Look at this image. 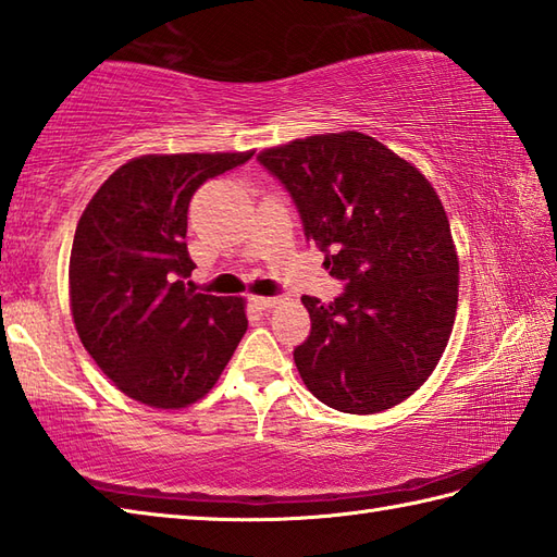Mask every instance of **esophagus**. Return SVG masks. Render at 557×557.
Returning a JSON list of instances; mask_svg holds the SVG:
<instances>
[{
  "mask_svg": "<svg viewBox=\"0 0 557 557\" xmlns=\"http://www.w3.org/2000/svg\"><path fill=\"white\" fill-rule=\"evenodd\" d=\"M251 301L258 306V309H272L277 304V297H251Z\"/></svg>",
  "mask_w": 557,
  "mask_h": 557,
  "instance_id": "esophagus-1",
  "label": "esophagus"
}]
</instances>
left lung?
<instances>
[{
  "mask_svg": "<svg viewBox=\"0 0 557 557\" xmlns=\"http://www.w3.org/2000/svg\"><path fill=\"white\" fill-rule=\"evenodd\" d=\"M258 162L345 282L330 304L301 297L311 335L294 363L306 387L347 413L399 405L433 373L455 325L459 263L441 198L417 168L357 132L292 140Z\"/></svg>",
  "mask_w": 557,
  "mask_h": 557,
  "instance_id": "left-lung-1",
  "label": "left lung"
}]
</instances>
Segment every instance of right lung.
<instances>
[{"mask_svg":"<svg viewBox=\"0 0 557 557\" xmlns=\"http://www.w3.org/2000/svg\"><path fill=\"white\" fill-rule=\"evenodd\" d=\"M253 152L144 156L122 164L83 210L69 260L83 347L132 399L194 405L218 383L248 321L244 301L196 292L186 248L200 184Z\"/></svg>","mask_w":557,"mask_h":557,"instance_id":"obj_1","label":"right lung"}]
</instances>
